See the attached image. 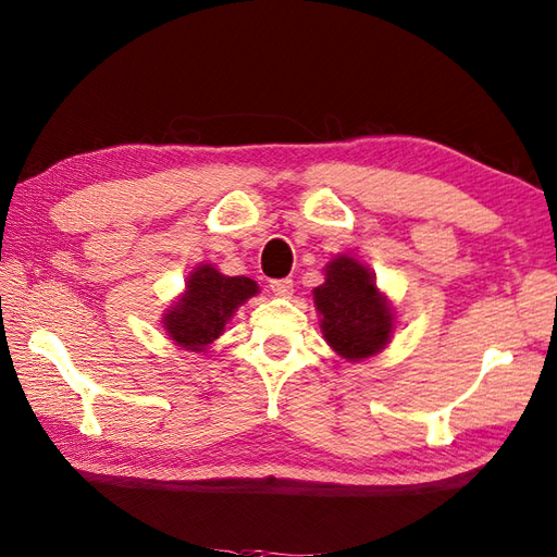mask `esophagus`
Here are the masks:
<instances>
[{"label":"esophagus","instance_id":"esophagus-1","mask_svg":"<svg viewBox=\"0 0 557 557\" xmlns=\"http://www.w3.org/2000/svg\"><path fill=\"white\" fill-rule=\"evenodd\" d=\"M271 290L278 297H290L293 295V278H274L271 281Z\"/></svg>","mask_w":557,"mask_h":557}]
</instances>
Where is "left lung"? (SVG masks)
Segmentation results:
<instances>
[{
	"label": "left lung",
	"instance_id": "8db88e82",
	"mask_svg": "<svg viewBox=\"0 0 557 557\" xmlns=\"http://www.w3.org/2000/svg\"><path fill=\"white\" fill-rule=\"evenodd\" d=\"M314 302L325 341L337 355L357 361L387 345L392 311L361 262L337 257L325 267V283L314 288Z\"/></svg>",
	"mask_w": 557,
	"mask_h": 557
}]
</instances>
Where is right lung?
Instances as JSON below:
<instances>
[{"label":"right lung","instance_id":"add662e5","mask_svg":"<svg viewBox=\"0 0 557 557\" xmlns=\"http://www.w3.org/2000/svg\"><path fill=\"white\" fill-rule=\"evenodd\" d=\"M257 293V283L246 276H224L210 264L198 267L188 278L186 293L162 323L176 345L202 351L222 335L238 305Z\"/></svg>","mask_w":557,"mask_h":557}]
</instances>
